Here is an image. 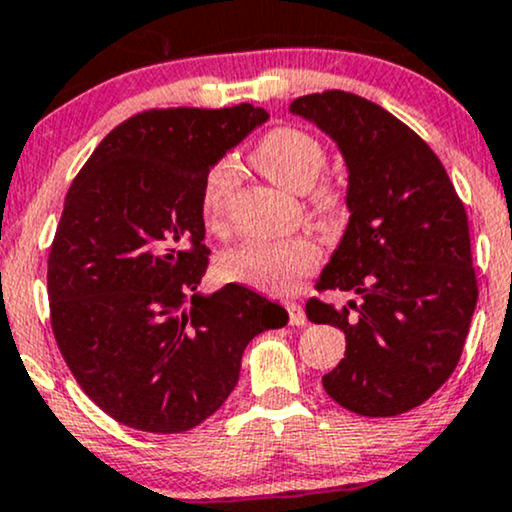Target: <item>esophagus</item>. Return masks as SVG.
Masks as SVG:
<instances>
[{"mask_svg":"<svg viewBox=\"0 0 512 512\" xmlns=\"http://www.w3.org/2000/svg\"><path fill=\"white\" fill-rule=\"evenodd\" d=\"M286 310H289V322H291V325L303 327L305 322H308V317H305V310H303L301 303L289 301V303H286Z\"/></svg>","mask_w":512,"mask_h":512,"instance_id":"esophagus-1","label":"esophagus"}]
</instances>
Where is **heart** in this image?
Wrapping results in <instances>:
<instances>
[{
    "instance_id": "b5f03b06",
    "label": "heart",
    "mask_w": 512,
    "mask_h": 512,
    "mask_svg": "<svg viewBox=\"0 0 512 512\" xmlns=\"http://www.w3.org/2000/svg\"><path fill=\"white\" fill-rule=\"evenodd\" d=\"M252 163L269 180L289 192H308L310 211L322 223H339L349 211V195L337 180L320 178L327 166V149L320 139L301 127H276L264 134L252 151ZM238 175L228 161L209 168L199 192V209L209 231L226 228L228 204L236 192ZM320 264V248L310 238L296 236L286 240H248L228 250L219 260L223 281L248 286V289L284 296L310 276Z\"/></svg>"
}]
</instances>
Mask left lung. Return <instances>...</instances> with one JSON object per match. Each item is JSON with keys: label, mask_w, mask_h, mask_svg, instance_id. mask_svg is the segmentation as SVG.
<instances>
[{"label": "left lung", "mask_w": 512, "mask_h": 512, "mask_svg": "<svg viewBox=\"0 0 512 512\" xmlns=\"http://www.w3.org/2000/svg\"><path fill=\"white\" fill-rule=\"evenodd\" d=\"M291 113L325 129L349 166L351 219L315 289L361 303H305L310 322L346 337L322 385L354 414H404L457 368L477 308L467 209L431 146L378 103L334 88Z\"/></svg>", "instance_id": "8db88e82"}]
</instances>
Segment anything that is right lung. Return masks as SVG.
<instances>
[{
  "mask_svg": "<svg viewBox=\"0 0 512 512\" xmlns=\"http://www.w3.org/2000/svg\"><path fill=\"white\" fill-rule=\"evenodd\" d=\"M267 113L151 108L96 146L69 187L48 257L50 325L105 414L182 433L226 402L252 337L289 322L260 293L197 286L209 267L202 180Z\"/></svg>",
  "mask_w": 512,
  "mask_h": 512,
  "instance_id": "1",
  "label": "right lung"
}]
</instances>
